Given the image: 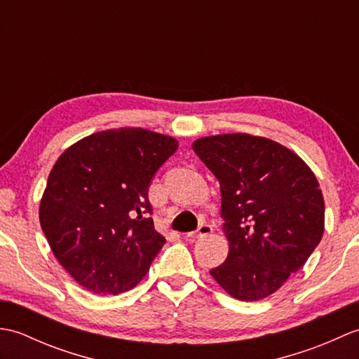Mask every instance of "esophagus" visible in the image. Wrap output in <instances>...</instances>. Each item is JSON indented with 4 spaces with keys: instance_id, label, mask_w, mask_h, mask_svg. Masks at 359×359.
<instances>
[{
    "instance_id": "esophagus-1",
    "label": "esophagus",
    "mask_w": 359,
    "mask_h": 359,
    "mask_svg": "<svg viewBox=\"0 0 359 359\" xmlns=\"http://www.w3.org/2000/svg\"><path fill=\"white\" fill-rule=\"evenodd\" d=\"M211 233H212V226L208 225V224H202L199 228H197L196 231L188 233L185 238H188V239H199V238H203V236H208Z\"/></svg>"
}]
</instances>
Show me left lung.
I'll return each mask as SVG.
<instances>
[{
    "mask_svg": "<svg viewBox=\"0 0 359 359\" xmlns=\"http://www.w3.org/2000/svg\"><path fill=\"white\" fill-rule=\"evenodd\" d=\"M193 149L220 184L230 243L210 274L236 299H264L321 242L325 208L315 174L284 144L245 133L202 137Z\"/></svg>",
    "mask_w": 359,
    "mask_h": 359,
    "instance_id": "8db88e82",
    "label": "left lung"
}]
</instances>
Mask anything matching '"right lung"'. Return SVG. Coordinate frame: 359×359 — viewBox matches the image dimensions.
<instances>
[{
    "instance_id": "1",
    "label": "right lung",
    "mask_w": 359,
    "mask_h": 359,
    "mask_svg": "<svg viewBox=\"0 0 359 359\" xmlns=\"http://www.w3.org/2000/svg\"><path fill=\"white\" fill-rule=\"evenodd\" d=\"M179 142L143 128L106 129L71 144L50 170L40 224L50 250L94 294L134 288L166 239L148 188Z\"/></svg>"
}]
</instances>
